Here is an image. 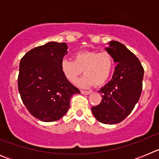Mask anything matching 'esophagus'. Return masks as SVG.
Instances as JSON below:
<instances>
[{"mask_svg":"<svg viewBox=\"0 0 159 159\" xmlns=\"http://www.w3.org/2000/svg\"><path fill=\"white\" fill-rule=\"evenodd\" d=\"M81 94H83V95H89V94L92 93V92H87V91H80Z\"/></svg>","mask_w":159,"mask_h":159,"instance_id":"34e87169","label":"esophagus"}]
</instances>
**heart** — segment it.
<instances>
[{
    "mask_svg": "<svg viewBox=\"0 0 159 159\" xmlns=\"http://www.w3.org/2000/svg\"><path fill=\"white\" fill-rule=\"evenodd\" d=\"M113 68V57L108 52H78L73 56V60L64 59L60 63L63 75L72 84L76 82L83 70L85 75L77 82L81 88L104 84L110 78Z\"/></svg>",
    "mask_w": 159,
    "mask_h": 159,
    "instance_id": "b5f03b06",
    "label": "heart"
}]
</instances>
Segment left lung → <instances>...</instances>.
Here are the masks:
<instances>
[{
	"instance_id": "left-lung-1",
	"label": "left lung",
	"mask_w": 159,
	"mask_h": 159,
	"mask_svg": "<svg viewBox=\"0 0 159 159\" xmlns=\"http://www.w3.org/2000/svg\"><path fill=\"white\" fill-rule=\"evenodd\" d=\"M105 50L117 65L111 81L99 91L101 102L92 107V111L100 123L116 124L128 116L139 99L144 70L139 60L123 43L112 40Z\"/></svg>"
}]
</instances>
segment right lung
Here are the masks:
<instances>
[{
	"instance_id": "add662e5",
	"label": "right lung",
	"mask_w": 159,
	"mask_h": 159,
	"mask_svg": "<svg viewBox=\"0 0 159 159\" xmlns=\"http://www.w3.org/2000/svg\"><path fill=\"white\" fill-rule=\"evenodd\" d=\"M67 54V43L51 41L30 50L20 60V95L29 113L40 121L62 118L69 109L71 96L80 93L60 69Z\"/></svg>"
}]
</instances>
